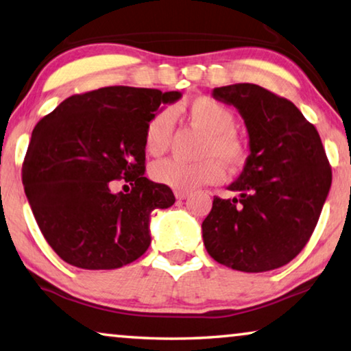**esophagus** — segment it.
<instances>
[{"mask_svg":"<svg viewBox=\"0 0 351 351\" xmlns=\"http://www.w3.org/2000/svg\"><path fill=\"white\" fill-rule=\"evenodd\" d=\"M189 195H191V193H189V192H181V191H176L175 192V197H176V199H180V202H181V199L189 198Z\"/></svg>","mask_w":351,"mask_h":351,"instance_id":"34e87169","label":"esophagus"}]
</instances>
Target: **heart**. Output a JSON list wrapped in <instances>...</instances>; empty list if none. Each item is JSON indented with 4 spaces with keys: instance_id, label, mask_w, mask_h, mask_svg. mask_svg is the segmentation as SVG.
Returning <instances> with one entry per match:
<instances>
[{
    "instance_id": "b5f03b06",
    "label": "heart",
    "mask_w": 351,
    "mask_h": 351,
    "mask_svg": "<svg viewBox=\"0 0 351 351\" xmlns=\"http://www.w3.org/2000/svg\"><path fill=\"white\" fill-rule=\"evenodd\" d=\"M192 123L202 128L204 137L199 143L195 162L165 159L154 164L152 178L159 184L173 191L191 192L204 184H214L223 178V165L236 170L247 158V142L234 130V114L225 104L210 97H197L181 106ZM171 115L169 110H159L145 126L143 143L149 156H160L167 152L171 136Z\"/></svg>"
}]
</instances>
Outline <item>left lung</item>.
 <instances>
[{
	"label": "left lung",
	"mask_w": 351,
	"mask_h": 351,
	"mask_svg": "<svg viewBox=\"0 0 351 351\" xmlns=\"http://www.w3.org/2000/svg\"><path fill=\"white\" fill-rule=\"evenodd\" d=\"M245 121L250 154L228 186L239 195L214 198L202 230L217 263L259 274L286 265L308 243L331 187V167L315 126L292 101L256 84L217 87Z\"/></svg>",
	"instance_id": "8db88e82"
}]
</instances>
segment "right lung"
<instances>
[{"mask_svg":"<svg viewBox=\"0 0 351 351\" xmlns=\"http://www.w3.org/2000/svg\"><path fill=\"white\" fill-rule=\"evenodd\" d=\"M181 92L110 86L64 99L32 131L21 169L43 237L60 259L86 270L119 269L152 243L154 209L175 203L145 173V126ZM125 179L130 194L112 193Z\"/></svg>","mask_w":351,"mask_h":351,"instance_id":"add662e5","label":"right lung"}]
</instances>
